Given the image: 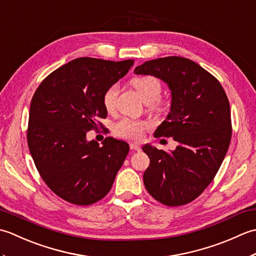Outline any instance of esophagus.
Listing matches in <instances>:
<instances>
[{"label": "esophagus", "mask_w": 256, "mask_h": 256, "mask_svg": "<svg viewBox=\"0 0 256 256\" xmlns=\"http://www.w3.org/2000/svg\"><path fill=\"white\" fill-rule=\"evenodd\" d=\"M130 148H131V150H140V145H138V144H135V143H132V144H130Z\"/></svg>", "instance_id": "obj_1"}]
</instances>
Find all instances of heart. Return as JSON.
<instances>
[{
  "instance_id": "1",
  "label": "heart",
  "mask_w": 256,
  "mask_h": 256,
  "mask_svg": "<svg viewBox=\"0 0 256 256\" xmlns=\"http://www.w3.org/2000/svg\"><path fill=\"white\" fill-rule=\"evenodd\" d=\"M131 84L133 88L136 90L146 104L153 103L154 106H158V98L162 94V84L160 81L153 76H144V77L134 78ZM118 94V84H112L104 91L102 96V102L108 112L114 111L116 106V96ZM148 128V123L133 121L130 118H123L120 121L114 131L118 136L128 140H140L143 138L145 128Z\"/></svg>"
}]
</instances>
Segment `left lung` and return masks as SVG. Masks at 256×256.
Here are the masks:
<instances>
[{
  "mask_svg": "<svg viewBox=\"0 0 256 256\" xmlns=\"http://www.w3.org/2000/svg\"><path fill=\"white\" fill-rule=\"evenodd\" d=\"M134 74L154 76L168 86L170 113L154 136L178 143L170 152L143 146L150 160L144 184L162 204H186L209 186L224 160L232 134L229 100L219 81L187 58L153 59Z\"/></svg>",
  "mask_w": 256,
  "mask_h": 256,
  "instance_id": "left-lung-1",
  "label": "left lung"
}]
</instances>
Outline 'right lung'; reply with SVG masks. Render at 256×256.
I'll return each instance as SVG.
<instances>
[{
  "label": "right lung",
  "instance_id": "right-lung-1",
  "mask_svg": "<svg viewBox=\"0 0 256 256\" xmlns=\"http://www.w3.org/2000/svg\"><path fill=\"white\" fill-rule=\"evenodd\" d=\"M134 60L82 57L52 72L30 102L27 142L42 180L64 200L89 206L110 192L130 146L106 138L86 140L108 116L102 96L123 78Z\"/></svg>",
  "mask_w": 256,
  "mask_h": 256
}]
</instances>
